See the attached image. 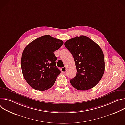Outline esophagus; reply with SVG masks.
<instances>
[{
    "instance_id": "34e87169",
    "label": "esophagus",
    "mask_w": 125,
    "mask_h": 125,
    "mask_svg": "<svg viewBox=\"0 0 125 125\" xmlns=\"http://www.w3.org/2000/svg\"><path fill=\"white\" fill-rule=\"evenodd\" d=\"M61 71L62 72V73H65L66 72V67H64L63 68H61Z\"/></svg>"
}]
</instances>
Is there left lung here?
<instances>
[{"mask_svg":"<svg viewBox=\"0 0 125 125\" xmlns=\"http://www.w3.org/2000/svg\"><path fill=\"white\" fill-rule=\"evenodd\" d=\"M64 45L72 54L77 68L76 76L70 80L71 84L79 91L94 87L105 70L104 54L100 46L84 35L71 39Z\"/></svg>","mask_w":125,"mask_h":125,"instance_id":"left-lung-1","label":"left lung"}]
</instances>
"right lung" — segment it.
<instances>
[{
  "mask_svg": "<svg viewBox=\"0 0 125 125\" xmlns=\"http://www.w3.org/2000/svg\"><path fill=\"white\" fill-rule=\"evenodd\" d=\"M62 40L49 35L34 40L24 49L21 64L23 76L35 90L44 91L54 84L61 72L56 67L54 52L63 45Z\"/></svg>",
  "mask_w": 125,
  "mask_h": 125,
  "instance_id": "obj_1",
  "label": "right lung"
}]
</instances>
